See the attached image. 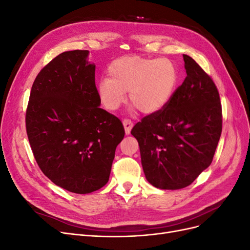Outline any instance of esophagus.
<instances>
[{
  "mask_svg": "<svg viewBox=\"0 0 250 250\" xmlns=\"http://www.w3.org/2000/svg\"><path fill=\"white\" fill-rule=\"evenodd\" d=\"M123 125H124V128H125L126 134H129V133H130V130H131V128H132V126H133L132 121L129 120V119H125V120H123Z\"/></svg>",
  "mask_w": 250,
  "mask_h": 250,
  "instance_id": "esophagus-1",
  "label": "esophagus"
}]
</instances>
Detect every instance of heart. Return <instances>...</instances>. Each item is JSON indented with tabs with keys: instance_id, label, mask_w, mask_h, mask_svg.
Here are the masks:
<instances>
[{
	"instance_id": "heart-1",
	"label": "heart",
	"mask_w": 250,
	"mask_h": 250,
	"mask_svg": "<svg viewBox=\"0 0 250 250\" xmlns=\"http://www.w3.org/2000/svg\"><path fill=\"white\" fill-rule=\"evenodd\" d=\"M108 78L97 83V94L102 106L118 110L130 101L142 112L153 115L169 103L178 83V71L168 58H146L138 55L120 57L109 64Z\"/></svg>"
}]
</instances>
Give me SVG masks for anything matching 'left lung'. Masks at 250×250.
<instances>
[{"mask_svg":"<svg viewBox=\"0 0 250 250\" xmlns=\"http://www.w3.org/2000/svg\"><path fill=\"white\" fill-rule=\"evenodd\" d=\"M184 62L187 77L169 103L131 130L147 180L163 190L190 186L211 164L222 131L214 81L192 57L184 54Z\"/></svg>","mask_w":250,"mask_h":250,"instance_id":"1","label":"left lung"}]
</instances>
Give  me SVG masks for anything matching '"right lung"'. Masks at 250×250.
Returning a JSON list of instances; mask_svg holds the SVG:
<instances>
[{"label":"right lung","instance_id":"add662e5","mask_svg":"<svg viewBox=\"0 0 250 250\" xmlns=\"http://www.w3.org/2000/svg\"><path fill=\"white\" fill-rule=\"evenodd\" d=\"M87 50L63 52L42 67L30 93L26 130L39 167L64 190L88 194L107 184L125 130L100 108Z\"/></svg>","mask_w":250,"mask_h":250}]
</instances>
